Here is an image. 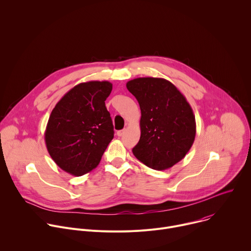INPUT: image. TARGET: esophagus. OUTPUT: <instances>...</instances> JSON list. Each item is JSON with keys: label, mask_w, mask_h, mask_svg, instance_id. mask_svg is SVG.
Listing matches in <instances>:
<instances>
[{"label": "esophagus", "mask_w": 251, "mask_h": 251, "mask_svg": "<svg viewBox=\"0 0 251 251\" xmlns=\"http://www.w3.org/2000/svg\"><path fill=\"white\" fill-rule=\"evenodd\" d=\"M124 133H125V130H119V131H117V136L121 137V136H123Z\"/></svg>", "instance_id": "esophagus-1"}]
</instances>
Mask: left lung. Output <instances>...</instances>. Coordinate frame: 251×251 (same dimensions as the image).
I'll use <instances>...</instances> for the list:
<instances>
[{"label": "left lung", "instance_id": "8db88e82", "mask_svg": "<svg viewBox=\"0 0 251 251\" xmlns=\"http://www.w3.org/2000/svg\"><path fill=\"white\" fill-rule=\"evenodd\" d=\"M141 109V136L134 156L147 167L162 171L185 158L196 137V118L186 97L172 82L139 77L126 84Z\"/></svg>", "mask_w": 251, "mask_h": 251}]
</instances>
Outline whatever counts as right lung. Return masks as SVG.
<instances>
[{
	"label": "right lung",
	"mask_w": 251,
	"mask_h": 251,
	"mask_svg": "<svg viewBox=\"0 0 251 251\" xmlns=\"http://www.w3.org/2000/svg\"><path fill=\"white\" fill-rule=\"evenodd\" d=\"M109 81L82 82L71 88L52 109L45 140L49 154L64 172L80 176L95 169L114 137L105 100Z\"/></svg>",
	"instance_id": "obj_1"
}]
</instances>
